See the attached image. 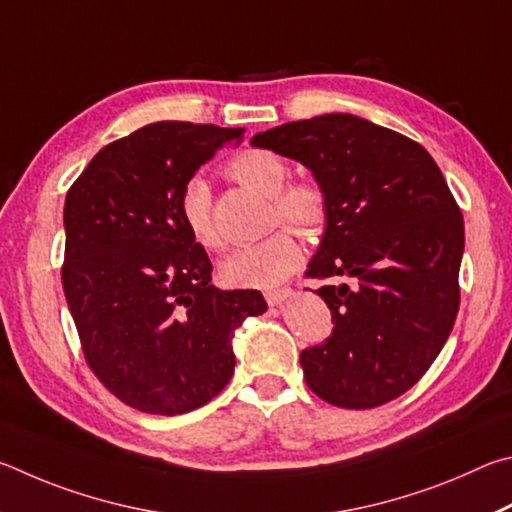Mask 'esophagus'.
I'll list each match as a JSON object with an SVG mask.
<instances>
[{
    "label": "esophagus",
    "instance_id": "1",
    "mask_svg": "<svg viewBox=\"0 0 512 512\" xmlns=\"http://www.w3.org/2000/svg\"><path fill=\"white\" fill-rule=\"evenodd\" d=\"M292 294H294L292 290H270V292H265V299L270 306H281V303L288 301Z\"/></svg>",
    "mask_w": 512,
    "mask_h": 512
}]
</instances>
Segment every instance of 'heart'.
<instances>
[{"label": "heart", "instance_id": "b5f03b06", "mask_svg": "<svg viewBox=\"0 0 512 512\" xmlns=\"http://www.w3.org/2000/svg\"><path fill=\"white\" fill-rule=\"evenodd\" d=\"M231 175L251 191L272 197L274 220L301 233H317L326 222V195L315 182H288V164L270 150H245L231 161ZM179 218L202 247L218 245L211 193L202 177L188 179L179 195ZM301 247L290 231H276L254 245L240 247L220 265L222 281L231 288L272 290L301 265Z\"/></svg>", "mask_w": 512, "mask_h": 512}]
</instances>
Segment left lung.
Returning a JSON list of instances; mask_svg holds the SVG:
<instances>
[{"label":"left lung","instance_id":"8db88e82","mask_svg":"<svg viewBox=\"0 0 512 512\" xmlns=\"http://www.w3.org/2000/svg\"><path fill=\"white\" fill-rule=\"evenodd\" d=\"M251 146L306 166L326 195L310 279L335 328L301 351L308 387L344 409H371L423 378L459 312L463 215L420 143L355 114L258 132Z\"/></svg>","mask_w":512,"mask_h":512}]
</instances>
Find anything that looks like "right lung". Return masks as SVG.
<instances>
[{"instance_id":"add662e5","label":"right lung","mask_w":512,"mask_h":512,"mask_svg":"<svg viewBox=\"0 0 512 512\" xmlns=\"http://www.w3.org/2000/svg\"><path fill=\"white\" fill-rule=\"evenodd\" d=\"M242 128L159 121L96 152L65 200L62 288L85 360L116 398L177 416L227 387L231 339L267 303L218 290L213 265L179 218L195 170Z\"/></svg>"}]
</instances>
